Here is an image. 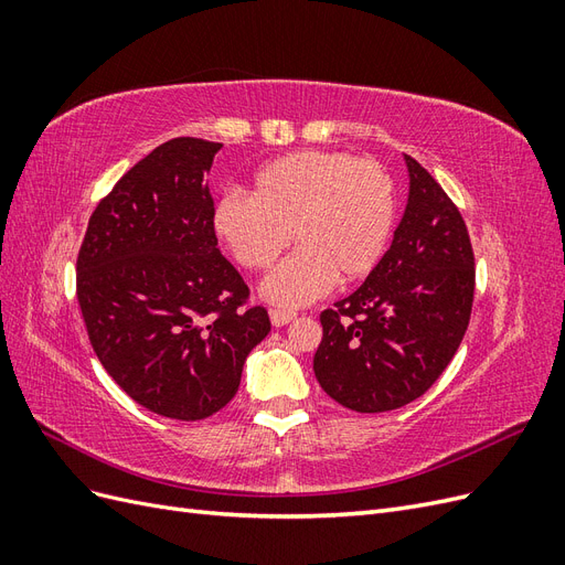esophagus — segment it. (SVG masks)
Wrapping results in <instances>:
<instances>
[{
    "label": "esophagus",
    "instance_id": "34e87169",
    "mask_svg": "<svg viewBox=\"0 0 565 565\" xmlns=\"http://www.w3.org/2000/svg\"><path fill=\"white\" fill-rule=\"evenodd\" d=\"M297 318L295 311H285V309H270V322L276 324V328H282V324L292 322Z\"/></svg>",
    "mask_w": 565,
    "mask_h": 565
}]
</instances>
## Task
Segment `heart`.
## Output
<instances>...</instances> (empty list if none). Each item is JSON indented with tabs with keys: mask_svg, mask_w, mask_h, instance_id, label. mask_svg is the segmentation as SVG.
Returning a JSON list of instances; mask_svg holds the SVG:
<instances>
[{
	"mask_svg": "<svg viewBox=\"0 0 565 565\" xmlns=\"http://www.w3.org/2000/svg\"><path fill=\"white\" fill-rule=\"evenodd\" d=\"M396 214L386 169L341 150H297L264 164L252 195L228 191L214 207V233L233 259L266 270L299 249L264 282L280 306H301L337 282L365 278L380 264Z\"/></svg>",
	"mask_w": 565,
	"mask_h": 565,
	"instance_id": "1",
	"label": "heart"
}]
</instances>
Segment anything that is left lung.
Listing matches in <instances>:
<instances>
[{
	"label": "left lung",
	"mask_w": 565,
	"mask_h": 565,
	"mask_svg": "<svg viewBox=\"0 0 565 565\" xmlns=\"http://www.w3.org/2000/svg\"><path fill=\"white\" fill-rule=\"evenodd\" d=\"M409 195L393 243L353 295L320 313L313 372L332 401L388 413L419 398L469 328L473 249L457 204L405 156Z\"/></svg>",
	"instance_id": "1"
}]
</instances>
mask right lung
Masks as SVG:
<instances>
[{
  "label": "right lung",
  "mask_w": 565,
  "mask_h": 565,
  "mask_svg": "<svg viewBox=\"0 0 565 565\" xmlns=\"http://www.w3.org/2000/svg\"><path fill=\"white\" fill-rule=\"evenodd\" d=\"M221 143L167 141L96 204L77 301L100 365L150 413L198 422L241 386L268 311L218 252L207 172Z\"/></svg>",
  "instance_id": "add662e5"
}]
</instances>
